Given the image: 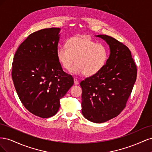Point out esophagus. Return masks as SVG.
I'll list each match as a JSON object with an SVG mask.
<instances>
[{
  "mask_svg": "<svg viewBox=\"0 0 152 152\" xmlns=\"http://www.w3.org/2000/svg\"><path fill=\"white\" fill-rule=\"evenodd\" d=\"M74 84H75V85H78L79 84V81L76 78H74Z\"/></svg>",
  "mask_w": 152,
  "mask_h": 152,
  "instance_id": "obj_1",
  "label": "esophagus"
}]
</instances>
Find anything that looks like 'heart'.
I'll use <instances>...</instances> for the list:
<instances>
[{"label":"heart","instance_id":"1","mask_svg":"<svg viewBox=\"0 0 152 152\" xmlns=\"http://www.w3.org/2000/svg\"><path fill=\"white\" fill-rule=\"evenodd\" d=\"M108 57V50L103 44L96 43L86 35H76L68 39L66 47L57 49V58L65 70L76 75L93 76L104 67ZM76 59L75 60V59Z\"/></svg>","mask_w":152,"mask_h":152}]
</instances>
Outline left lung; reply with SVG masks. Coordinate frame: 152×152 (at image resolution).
I'll return each instance as SVG.
<instances>
[{
    "label": "left lung",
    "mask_w": 152,
    "mask_h": 152,
    "mask_svg": "<svg viewBox=\"0 0 152 152\" xmlns=\"http://www.w3.org/2000/svg\"><path fill=\"white\" fill-rule=\"evenodd\" d=\"M109 45L110 54L97 74L80 82L82 113L87 120L103 123L117 117L126 107L137 77L130 50L107 35H98Z\"/></svg>",
    "instance_id": "obj_1"
}]
</instances>
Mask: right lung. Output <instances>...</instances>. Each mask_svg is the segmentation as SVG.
I'll return each mask as SVG.
<instances>
[{
    "label": "right lung",
    "instance_id": "1",
    "mask_svg": "<svg viewBox=\"0 0 152 152\" xmlns=\"http://www.w3.org/2000/svg\"><path fill=\"white\" fill-rule=\"evenodd\" d=\"M59 30L49 28L31 34L20 45L12 61L18 97L30 113L44 118L58 112L60 99L74 82L57 58Z\"/></svg>",
    "mask_w": 152,
    "mask_h": 152
}]
</instances>
